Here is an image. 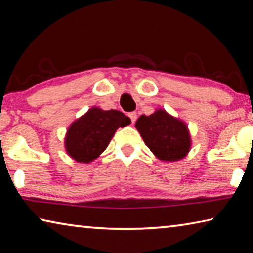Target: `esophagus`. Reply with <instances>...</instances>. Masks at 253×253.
Here are the masks:
<instances>
[{
	"label": "esophagus",
	"mask_w": 253,
	"mask_h": 253,
	"mask_svg": "<svg viewBox=\"0 0 253 253\" xmlns=\"http://www.w3.org/2000/svg\"><path fill=\"white\" fill-rule=\"evenodd\" d=\"M128 117L130 118V121H131V123L134 124L135 122H136V119H137V114L135 113V111H131V113H129L128 114Z\"/></svg>",
	"instance_id": "obj_1"
}]
</instances>
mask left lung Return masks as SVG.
I'll list each match as a JSON object with an SVG mask.
<instances>
[{
	"label": "left lung",
	"mask_w": 253,
	"mask_h": 253,
	"mask_svg": "<svg viewBox=\"0 0 253 253\" xmlns=\"http://www.w3.org/2000/svg\"><path fill=\"white\" fill-rule=\"evenodd\" d=\"M135 126L147 147L162 161H178L190 151L191 138L186 125L165 110L158 109L149 116L142 115Z\"/></svg>",
	"instance_id": "obj_1"
}]
</instances>
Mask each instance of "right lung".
<instances>
[{"instance_id": "1", "label": "right lung", "mask_w": 253, "mask_h": 253, "mask_svg": "<svg viewBox=\"0 0 253 253\" xmlns=\"http://www.w3.org/2000/svg\"><path fill=\"white\" fill-rule=\"evenodd\" d=\"M128 124L130 119L122 111L93 107L71 124L66 136L67 152L77 162H91L107 148L115 131Z\"/></svg>"}]
</instances>
